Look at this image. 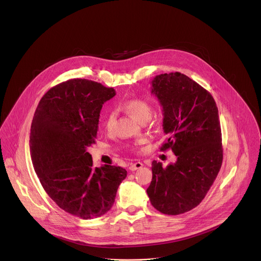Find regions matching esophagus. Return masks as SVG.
<instances>
[{"mask_svg":"<svg viewBox=\"0 0 261 261\" xmlns=\"http://www.w3.org/2000/svg\"><path fill=\"white\" fill-rule=\"evenodd\" d=\"M144 164L142 162H136V163H133L129 165V170L130 171H137V170H140L141 168H143Z\"/></svg>","mask_w":261,"mask_h":261,"instance_id":"esophagus-1","label":"esophagus"}]
</instances>
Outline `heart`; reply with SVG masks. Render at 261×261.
Listing matches in <instances>:
<instances>
[{"label":"heart","mask_w":261,"mask_h":261,"mask_svg":"<svg viewBox=\"0 0 261 261\" xmlns=\"http://www.w3.org/2000/svg\"><path fill=\"white\" fill-rule=\"evenodd\" d=\"M122 108L129 112L130 114H133L138 120L144 122L147 121L149 117L151 116V112H152V108H151V103L149 99L144 98V97H133V98H128L125 99L122 102ZM116 120V113L113 111H110L107 113L106 118H105V127L108 132H111L114 126ZM145 142L144 139H141L139 141H137L135 144L129 145L128 148L130 149H137L139 148V146L141 144H143Z\"/></svg>","instance_id":"heart-1"}]
</instances>
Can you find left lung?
Segmentation results:
<instances>
[{
	"mask_svg": "<svg viewBox=\"0 0 261 261\" xmlns=\"http://www.w3.org/2000/svg\"><path fill=\"white\" fill-rule=\"evenodd\" d=\"M151 93L163 107V129L168 136L161 150L172 149L177 162L166 168L160 162L151 163L147 193L158 211L179 215L202 202L220 171L223 149L218 109L210 92L180 72L156 75Z\"/></svg>",
	"mask_w": 261,
	"mask_h": 261,
	"instance_id": "left-lung-1",
	"label": "left lung"
}]
</instances>
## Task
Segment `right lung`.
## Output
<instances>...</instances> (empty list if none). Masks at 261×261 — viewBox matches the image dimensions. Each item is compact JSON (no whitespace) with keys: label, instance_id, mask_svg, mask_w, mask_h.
Returning a JSON list of instances; mask_svg holds the SVG:
<instances>
[{"label":"right lung","instance_id":"1","mask_svg":"<svg viewBox=\"0 0 261 261\" xmlns=\"http://www.w3.org/2000/svg\"><path fill=\"white\" fill-rule=\"evenodd\" d=\"M114 95L101 83L70 79L44 94L32 120L30 151L40 183L62 210L81 219L108 213L126 177L121 167L94 169L87 151L95 144L102 105Z\"/></svg>","mask_w":261,"mask_h":261}]
</instances>
